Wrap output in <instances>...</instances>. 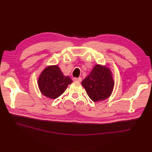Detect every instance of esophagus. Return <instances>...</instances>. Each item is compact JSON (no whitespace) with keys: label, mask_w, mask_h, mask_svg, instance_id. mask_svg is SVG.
<instances>
[{"label":"esophagus","mask_w":152,"mask_h":152,"mask_svg":"<svg viewBox=\"0 0 152 152\" xmlns=\"http://www.w3.org/2000/svg\"><path fill=\"white\" fill-rule=\"evenodd\" d=\"M73 80H74V81H75V82H80L82 81V78H80V77H79V78H74Z\"/></svg>","instance_id":"esophagus-1"}]
</instances>
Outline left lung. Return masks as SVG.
<instances>
[{"instance_id": "obj_1", "label": "left lung", "mask_w": 152, "mask_h": 152, "mask_svg": "<svg viewBox=\"0 0 152 152\" xmlns=\"http://www.w3.org/2000/svg\"><path fill=\"white\" fill-rule=\"evenodd\" d=\"M82 85L93 102L104 101L110 97L114 89L113 74L108 66L97 64L82 80Z\"/></svg>"}]
</instances>
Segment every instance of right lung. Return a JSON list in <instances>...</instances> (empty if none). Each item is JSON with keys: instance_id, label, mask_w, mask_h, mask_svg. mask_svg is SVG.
I'll return each instance as SVG.
<instances>
[{"instance_id": "add662e5", "label": "right lung", "mask_w": 152, "mask_h": 152, "mask_svg": "<svg viewBox=\"0 0 152 152\" xmlns=\"http://www.w3.org/2000/svg\"><path fill=\"white\" fill-rule=\"evenodd\" d=\"M72 82L69 76H64L58 65H49L38 76V86L40 93L50 99L59 97Z\"/></svg>"}]
</instances>
